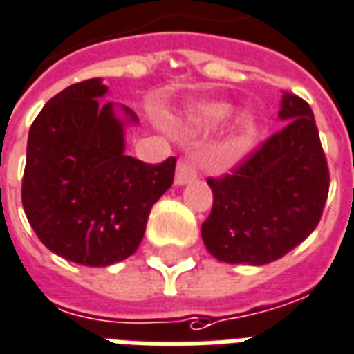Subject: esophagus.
<instances>
[{
    "label": "esophagus",
    "instance_id": "34e87169",
    "mask_svg": "<svg viewBox=\"0 0 354 354\" xmlns=\"http://www.w3.org/2000/svg\"><path fill=\"white\" fill-rule=\"evenodd\" d=\"M202 160L198 156H185L177 162V171H175V185L183 187L189 185L190 181H194L200 171Z\"/></svg>",
    "mask_w": 354,
    "mask_h": 354
}]
</instances>
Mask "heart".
I'll return each instance as SVG.
<instances>
[{"mask_svg":"<svg viewBox=\"0 0 354 354\" xmlns=\"http://www.w3.org/2000/svg\"><path fill=\"white\" fill-rule=\"evenodd\" d=\"M234 112V106L225 101H194L189 102L181 112V127L185 131H213L221 127ZM259 129V120L244 112L236 118L232 133L240 142L252 141Z\"/></svg>","mask_w":354,"mask_h":354,"instance_id":"heart-1","label":"heart"}]
</instances>
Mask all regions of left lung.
<instances>
[{
	"label": "left lung",
	"instance_id": "1",
	"mask_svg": "<svg viewBox=\"0 0 354 354\" xmlns=\"http://www.w3.org/2000/svg\"><path fill=\"white\" fill-rule=\"evenodd\" d=\"M272 135L232 175L207 179L213 207L202 240L217 261L267 265L292 252L317 229L330 175L313 110L282 93Z\"/></svg>",
	"mask_w": 354,
	"mask_h": 354
}]
</instances>
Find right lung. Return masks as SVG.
Masks as SVG:
<instances>
[{
    "label": "right lung",
    "mask_w": 354,
    "mask_h": 354,
    "mask_svg": "<svg viewBox=\"0 0 354 354\" xmlns=\"http://www.w3.org/2000/svg\"><path fill=\"white\" fill-rule=\"evenodd\" d=\"M106 95L101 77L55 95L30 127L22 179L24 213L41 244L85 267L137 252L175 173V158L149 165L125 154V129L139 118L99 101Z\"/></svg>",
    "instance_id": "add662e5"
}]
</instances>
